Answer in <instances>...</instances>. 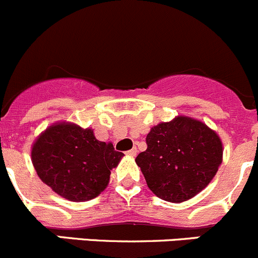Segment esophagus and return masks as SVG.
Returning a JSON list of instances; mask_svg holds the SVG:
<instances>
[{
  "mask_svg": "<svg viewBox=\"0 0 258 258\" xmlns=\"http://www.w3.org/2000/svg\"><path fill=\"white\" fill-rule=\"evenodd\" d=\"M137 154H138V150H137V148H133V149H130V150H128V152H126V155H129V157H137Z\"/></svg>",
  "mask_w": 258,
  "mask_h": 258,
  "instance_id": "obj_1",
  "label": "esophagus"
}]
</instances>
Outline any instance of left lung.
<instances>
[{"label":"left lung","instance_id":"1","mask_svg":"<svg viewBox=\"0 0 258 258\" xmlns=\"http://www.w3.org/2000/svg\"><path fill=\"white\" fill-rule=\"evenodd\" d=\"M147 145L135 162L149 189L172 203H182L202 192L223 159L219 135L203 121L185 115L153 126Z\"/></svg>","mask_w":258,"mask_h":258}]
</instances>
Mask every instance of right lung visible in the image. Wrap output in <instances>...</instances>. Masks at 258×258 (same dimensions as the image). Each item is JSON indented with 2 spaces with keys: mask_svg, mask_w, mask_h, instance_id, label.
<instances>
[{
  "mask_svg": "<svg viewBox=\"0 0 258 258\" xmlns=\"http://www.w3.org/2000/svg\"><path fill=\"white\" fill-rule=\"evenodd\" d=\"M124 157L113 143L100 142L91 128L57 121L35 139L31 160L45 184L65 200L85 202L109 184L111 169Z\"/></svg>",
  "mask_w": 258,
  "mask_h": 258,
  "instance_id": "add662e5",
  "label": "right lung"
}]
</instances>
